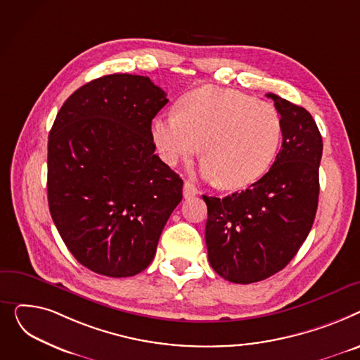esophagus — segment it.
<instances>
[{
    "label": "esophagus",
    "instance_id": "1",
    "mask_svg": "<svg viewBox=\"0 0 360 360\" xmlns=\"http://www.w3.org/2000/svg\"><path fill=\"white\" fill-rule=\"evenodd\" d=\"M198 193H199V188L193 183H190L188 180H186L184 186H183V195H184V198L196 196Z\"/></svg>",
    "mask_w": 360,
    "mask_h": 360
}]
</instances>
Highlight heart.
Returning <instances> with one entry per match:
<instances>
[{"label": "heart", "instance_id": "b5f03b06", "mask_svg": "<svg viewBox=\"0 0 360 360\" xmlns=\"http://www.w3.org/2000/svg\"><path fill=\"white\" fill-rule=\"evenodd\" d=\"M151 135L167 164L173 165L200 148L203 176L218 180L221 187L241 188L259 180L276 158L282 119L269 103L207 86L187 94L180 113L155 116Z\"/></svg>", "mask_w": 360, "mask_h": 360}]
</instances>
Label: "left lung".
I'll return each mask as SVG.
<instances>
[{
    "label": "left lung",
    "instance_id": "8db88e82",
    "mask_svg": "<svg viewBox=\"0 0 360 360\" xmlns=\"http://www.w3.org/2000/svg\"><path fill=\"white\" fill-rule=\"evenodd\" d=\"M282 119V150L241 193L203 195L207 259L221 278L255 283L282 270L307 240L319 206L323 138L301 105L269 93Z\"/></svg>",
    "mask_w": 360,
    "mask_h": 360
}]
</instances>
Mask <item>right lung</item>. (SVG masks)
Returning <instances> with one entry per match:
<instances>
[{"instance_id":"obj_1","label":"right lung","mask_w":360,"mask_h":360,"mask_svg":"<svg viewBox=\"0 0 360 360\" xmlns=\"http://www.w3.org/2000/svg\"><path fill=\"white\" fill-rule=\"evenodd\" d=\"M167 94L142 75L112 74L74 91L48 141V202L71 255L109 278L153 262L183 180L155 154L151 123Z\"/></svg>"}]
</instances>
